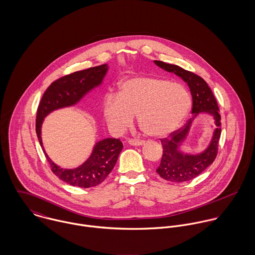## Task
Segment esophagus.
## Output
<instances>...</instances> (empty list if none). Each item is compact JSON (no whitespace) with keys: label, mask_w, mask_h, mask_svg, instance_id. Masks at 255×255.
Listing matches in <instances>:
<instances>
[{"label":"esophagus","mask_w":255,"mask_h":255,"mask_svg":"<svg viewBox=\"0 0 255 255\" xmlns=\"http://www.w3.org/2000/svg\"><path fill=\"white\" fill-rule=\"evenodd\" d=\"M128 143L132 146H142L144 145V142L141 140H135V139H129Z\"/></svg>","instance_id":"34e87169"}]
</instances>
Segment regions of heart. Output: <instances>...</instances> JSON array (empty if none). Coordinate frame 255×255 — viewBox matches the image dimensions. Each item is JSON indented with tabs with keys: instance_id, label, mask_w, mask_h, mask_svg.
Segmentation results:
<instances>
[{
	"instance_id": "obj_1",
	"label": "heart",
	"mask_w": 255,
	"mask_h": 255,
	"mask_svg": "<svg viewBox=\"0 0 255 255\" xmlns=\"http://www.w3.org/2000/svg\"><path fill=\"white\" fill-rule=\"evenodd\" d=\"M191 103L189 91L181 83L161 76L141 75L123 81L118 95H107L102 112L113 131H124L137 115L138 125L145 134L165 138L182 126Z\"/></svg>"
}]
</instances>
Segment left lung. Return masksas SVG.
<instances>
[{
	"instance_id": "obj_1",
	"label": "left lung",
	"mask_w": 255,
	"mask_h": 255,
	"mask_svg": "<svg viewBox=\"0 0 255 255\" xmlns=\"http://www.w3.org/2000/svg\"><path fill=\"white\" fill-rule=\"evenodd\" d=\"M155 65L168 73H175L187 84L192 97V118L184 127L171 134V137L161 139L163 156L160 166L156 170L158 175L169 182H182L190 181L200 175L215 160L218 152V142L221 136V116L217 101L206 81L195 73L188 72L179 66L154 61ZM200 113L211 115L215 121L212 125L214 133L209 146L199 153H190L181 148L185 142L195 117Z\"/></svg>"
}]
</instances>
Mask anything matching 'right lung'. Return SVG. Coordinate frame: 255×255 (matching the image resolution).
<instances>
[{
  "label": "right lung",
  "instance_id": "add662e5",
  "mask_svg": "<svg viewBox=\"0 0 255 255\" xmlns=\"http://www.w3.org/2000/svg\"><path fill=\"white\" fill-rule=\"evenodd\" d=\"M109 71L107 64L78 71L54 81L45 91L37 110L36 133L39 143L51 165L53 173L62 181L73 186L88 188L104 182L115 167L123 149L120 139L105 138L96 142L88 159L80 166L66 169L54 163L42 142L44 119L56 110L73 107L89 92L99 87Z\"/></svg>",
  "mask_w": 255,
  "mask_h": 255
}]
</instances>
